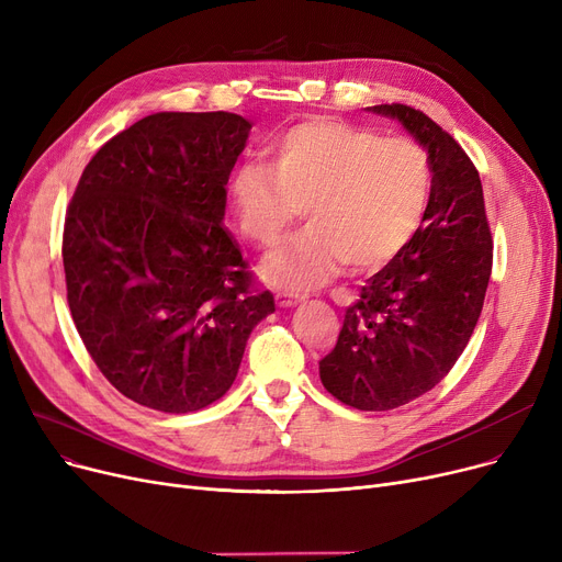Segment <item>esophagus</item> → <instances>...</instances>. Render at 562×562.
Returning a JSON list of instances; mask_svg holds the SVG:
<instances>
[{
  "label": "esophagus",
  "instance_id": "34e87169",
  "mask_svg": "<svg viewBox=\"0 0 562 562\" xmlns=\"http://www.w3.org/2000/svg\"><path fill=\"white\" fill-rule=\"evenodd\" d=\"M305 299L307 296H305V293H301V291H278L276 293V301H278L280 307H293V305L303 303Z\"/></svg>",
  "mask_w": 562,
  "mask_h": 562
}]
</instances>
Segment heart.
I'll return each mask as SVG.
<instances>
[{
    "label": "heart",
    "mask_w": 562,
    "mask_h": 562,
    "mask_svg": "<svg viewBox=\"0 0 562 562\" xmlns=\"http://www.w3.org/2000/svg\"><path fill=\"white\" fill-rule=\"evenodd\" d=\"M430 161L417 143L382 138L333 117L286 130L271 164H246L229 195L246 239L273 248L305 210L307 229L266 263L278 286H312L344 263L385 269L415 239L430 198Z\"/></svg>",
    "instance_id": "b5f03b06"
}]
</instances>
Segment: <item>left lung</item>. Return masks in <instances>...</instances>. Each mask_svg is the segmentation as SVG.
<instances>
[{
    "mask_svg": "<svg viewBox=\"0 0 562 562\" xmlns=\"http://www.w3.org/2000/svg\"><path fill=\"white\" fill-rule=\"evenodd\" d=\"M371 111L396 117L424 147L430 198L412 244L346 310L318 373L337 401L382 412L430 392L462 356L485 301L492 234L479 170L458 140L419 109Z\"/></svg>",
    "mask_w": 562,
    "mask_h": 562,
    "instance_id": "8db88e82",
    "label": "left lung"
}]
</instances>
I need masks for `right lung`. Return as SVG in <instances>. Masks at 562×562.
I'll return each mask as SVG.
<instances>
[{
    "label": "right lung",
    "instance_id": "1",
    "mask_svg": "<svg viewBox=\"0 0 562 562\" xmlns=\"http://www.w3.org/2000/svg\"><path fill=\"white\" fill-rule=\"evenodd\" d=\"M250 127L227 111L153 113L81 172L64 227L68 305L98 369L138 405L187 415L218 401L276 312L223 227Z\"/></svg>",
    "mask_w": 562,
    "mask_h": 562
}]
</instances>
